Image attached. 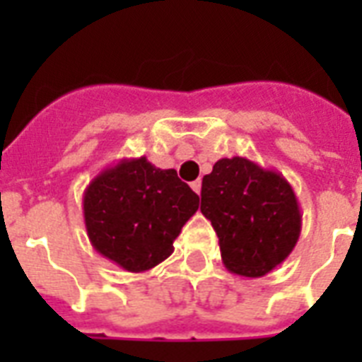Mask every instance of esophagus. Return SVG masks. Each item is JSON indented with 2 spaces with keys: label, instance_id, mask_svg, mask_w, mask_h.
Listing matches in <instances>:
<instances>
[{
  "label": "esophagus",
  "instance_id": "obj_1",
  "mask_svg": "<svg viewBox=\"0 0 362 362\" xmlns=\"http://www.w3.org/2000/svg\"><path fill=\"white\" fill-rule=\"evenodd\" d=\"M192 189H193V192H195V193H197V195H199V193H201V180H195V182H192Z\"/></svg>",
  "mask_w": 362,
  "mask_h": 362
}]
</instances>
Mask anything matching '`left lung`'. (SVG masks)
<instances>
[{
	"mask_svg": "<svg viewBox=\"0 0 362 362\" xmlns=\"http://www.w3.org/2000/svg\"><path fill=\"white\" fill-rule=\"evenodd\" d=\"M201 212L220 238L221 261L233 274L259 278L297 246L303 214L284 175L250 159H218L201 187Z\"/></svg>",
	"mask_w": 362,
	"mask_h": 362,
	"instance_id": "obj_1",
	"label": "left lung"
}]
</instances>
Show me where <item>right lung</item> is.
Returning a JSON list of instances; mask_svg holds the SVG:
<instances>
[{
  "label": "right lung",
  "mask_w": 362,
  "mask_h": 362,
  "mask_svg": "<svg viewBox=\"0 0 362 362\" xmlns=\"http://www.w3.org/2000/svg\"><path fill=\"white\" fill-rule=\"evenodd\" d=\"M197 209L199 195L176 170L158 169L144 156L103 169L82 195L93 250L127 272H144L169 257Z\"/></svg>",
  "instance_id": "add662e5"
}]
</instances>
